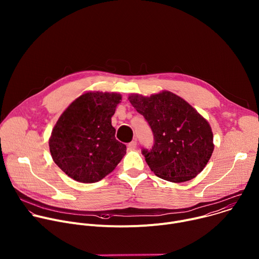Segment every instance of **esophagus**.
Here are the masks:
<instances>
[{
	"instance_id": "obj_1",
	"label": "esophagus",
	"mask_w": 259,
	"mask_h": 259,
	"mask_svg": "<svg viewBox=\"0 0 259 259\" xmlns=\"http://www.w3.org/2000/svg\"><path fill=\"white\" fill-rule=\"evenodd\" d=\"M136 146H137V142L135 140H133L130 143H128V150L129 151H134L136 149Z\"/></svg>"
}]
</instances>
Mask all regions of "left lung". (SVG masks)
Instances as JSON below:
<instances>
[{
    "label": "left lung",
    "mask_w": 259,
    "mask_h": 259,
    "mask_svg": "<svg viewBox=\"0 0 259 259\" xmlns=\"http://www.w3.org/2000/svg\"><path fill=\"white\" fill-rule=\"evenodd\" d=\"M128 99L154 134L152 150H142L151 170L176 183L196 177L214 150L209 123L190 103L169 91L150 97L131 94Z\"/></svg>",
    "instance_id": "8db88e82"
}]
</instances>
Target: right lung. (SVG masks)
I'll return each mask as SVG.
<instances>
[{"mask_svg":"<svg viewBox=\"0 0 259 259\" xmlns=\"http://www.w3.org/2000/svg\"><path fill=\"white\" fill-rule=\"evenodd\" d=\"M122 96L87 92L59 117L49 139L55 164L70 178L83 183L101 180L126 154V145L115 137L112 117Z\"/></svg>","mask_w":259,"mask_h":259,"instance_id":"right-lung-1","label":"right lung"}]
</instances>
